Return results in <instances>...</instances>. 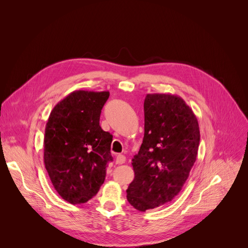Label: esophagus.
I'll return each instance as SVG.
<instances>
[{
    "label": "esophagus",
    "instance_id": "esophagus-1",
    "mask_svg": "<svg viewBox=\"0 0 248 248\" xmlns=\"http://www.w3.org/2000/svg\"><path fill=\"white\" fill-rule=\"evenodd\" d=\"M125 160H126V158H125V156H124V155H123V154H119V155L117 156L116 162H117V164H124V163L125 162Z\"/></svg>",
    "mask_w": 248,
    "mask_h": 248
}]
</instances>
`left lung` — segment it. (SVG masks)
<instances>
[{
	"label": "left lung",
	"instance_id": "obj_1",
	"mask_svg": "<svg viewBox=\"0 0 248 248\" xmlns=\"http://www.w3.org/2000/svg\"><path fill=\"white\" fill-rule=\"evenodd\" d=\"M143 107L144 137L126 190L128 202L140 212L166 205L180 193L200 144L198 120L182 98L147 94Z\"/></svg>",
	"mask_w": 248,
	"mask_h": 248
}]
</instances>
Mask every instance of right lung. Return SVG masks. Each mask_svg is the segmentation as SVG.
Returning a JSON list of instances; mask_svg holds the SVG:
<instances>
[{"mask_svg": "<svg viewBox=\"0 0 248 248\" xmlns=\"http://www.w3.org/2000/svg\"><path fill=\"white\" fill-rule=\"evenodd\" d=\"M108 92L74 91L51 110L44 165L56 192L72 205L91 200L105 181L112 136L100 126Z\"/></svg>", "mask_w": 248, "mask_h": 248, "instance_id": "add662e5", "label": "right lung"}]
</instances>
